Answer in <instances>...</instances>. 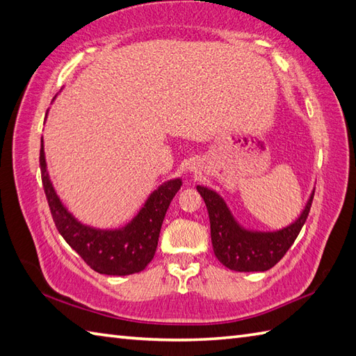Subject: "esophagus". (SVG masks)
Returning <instances> with one entry per match:
<instances>
[{
	"label": "esophagus",
	"instance_id": "1",
	"mask_svg": "<svg viewBox=\"0 0 356 356\" xmlns=\"http://www.w3.org/2000/svg\"><path fill=\"white\" fill-rule=\"evenodd\" d=\"M191 170H194V167H191Z\"/></svg>",
	"mask_w": 356,
	"mask_h": 356
}]
</instances>
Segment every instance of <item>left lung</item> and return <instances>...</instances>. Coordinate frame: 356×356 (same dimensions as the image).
<instances>
[{"mask_svg": "<svg viewBox=\"0 0 356 356\" xmlns=\"http://www.w3.org/2000/svg\"><path fill=\"white\" fill-rule=\"evenodd\" d=\"M211 222L213 253L222 266L235 271H266L284 258L308 218L314 194L300 217L277 232H252L238 225L225 200L212 189L197 186Z\"/></svg>", "mask_w": 356, "mask_h": 356, "instance_id": "left-lung-1", "label": "left lung"}]
</instances>
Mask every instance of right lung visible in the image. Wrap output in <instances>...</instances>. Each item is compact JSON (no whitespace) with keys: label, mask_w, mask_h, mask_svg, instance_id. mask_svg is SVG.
<instances>
[{"label":"right lung","mask_w":356,"mask_h":356,"mask_svg":"<svg viewBox=\"0 0 356 356\" xmlns=\"http://www.w3.org/2000/svg\"><path fill=\"white\" fill-rule=\"evenodd\" d=\"M39 165L54 225L90 268L100 275L127 276L147 267L158 247L165 213L181 186L180 179L165 181L156 189L127 226L118 230H100L81 225L59 200L47 172L44 145H40Z\"/></svg>","instance_id":"1"}]
</instances>
